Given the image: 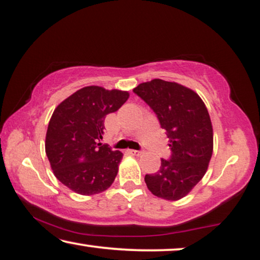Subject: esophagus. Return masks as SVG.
Masks as SVG:
<instances>
[{"label":"esophagus","mask_w":260,"mask_h":260,"mask_svg":"<svg viewBox=\"0 0 260 260\" xmlns=\"http://www.w3.org/2000/svg\"><path fill=\"white\" fill-rule=\"evenodd\" d=\"M129 152L131 153V155H134V156H139V155H142V151H141V150H129Z\"/></svg>","instance_id":"obj_1"}]
</instances>
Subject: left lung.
I'll list each match as a JSON object with an SVG mask.
<instances>
[{"label":"left lung","instance_id":"left-lung-1","mask_svg":"<svg viewBox=\"0 0 260 260\" xmlns=\"http://www.w3.org/2000/svg\"><path fill=\"white\" fill-rule=\"evenodd\" d=\"M157 115L167 131L170 159H161L156 174L145 175L152 194L167 201L185 197L208 170L213 130L208 109L198 93L176 82L155 80L134 89Z\"/></svg>","mask_w":260,"mask_h":260}]
</instances>
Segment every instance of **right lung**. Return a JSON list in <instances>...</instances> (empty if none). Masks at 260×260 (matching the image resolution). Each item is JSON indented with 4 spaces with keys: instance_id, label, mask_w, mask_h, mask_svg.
Returning a JSON list of instances; mask_svg holds the SVG:
<instances>
[{
    "instance_id": "1",
    "label": "right lung",
    "mask_w": 260,
    "mask_h": 260,
    "mask_svg": "<svg viewBox=\"0 0 260 260\" xmlns=\"http://www.w3.org/2000/svg\"><path fill=\"white\" fill-rule=\"evenodd\" d=\"M129 92L84 86L57 105L49 121L46 153L59 182L91 196L110 187L123 153L102 144L105 116L117 111Z\"/></svg>"
}]
</instances>
